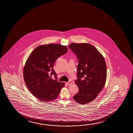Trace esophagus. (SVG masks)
Segmentation results:
<instances>
[{"instance_id": "esophagus-1", "label": "esophagus", "mask_w": 133, "mask_h": 133, "mask_svg": "<svg viewBox=\"0 0 133 133\" xmlns=\"http://www.w3.org/2000/svg\"><path fill=\"white\" fill-rule=\"evenodd\" d=\"M66 84H67V85H71V84H72V82H71L70 81H68V82L66 83Z\"/></svg>"}]
</instances>
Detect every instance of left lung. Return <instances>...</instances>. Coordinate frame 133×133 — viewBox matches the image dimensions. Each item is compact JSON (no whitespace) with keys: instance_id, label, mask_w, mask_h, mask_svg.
Listing matches in <instances>:
<instances>
[{"instance_id":"left-lung-1","label":"left lung","mask_w":133,"mask_h":133,"mask_svg":"<svg viewBox=\"0 0 133 133\" xmlns=\"http://www.w3.org/2000/svg\"><path fill=\"white\" fill-rule=\"evenodd\" d=\"M69 49L78 61L75 83L78 86V92L73 98L79 104H88L96 98L105 85V61L99 51L90 44L72 43Z\"/></svg>"}]
</instances>
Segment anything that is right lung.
<instances>
[{
  "label": "right lung",
  "instance_id": "1",
  "mask_svg": "<svg viewBox=\"0 0 133 133\" xmlns=\"http://www.w3.org/2000/svg\"><path fill=\"white\" fill-rule=\"evenodd\" d=\"M65 46L48 44L38 46L29 55L24 69V79L28 89L37 98L43 102L56 98L64 86L58 82L53 69L58 57L67 52ZM54 75L55 80L51 78Z\"/></svg>",
  "mask_w": 133,
  "mask_h": 133
}]
</instances>
